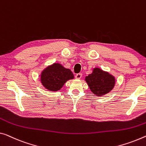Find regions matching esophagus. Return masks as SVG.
<instances>
[{
    "label": "esophagus",
    "instance_id": "1",
    "mask_svg": "<svg viewBox=\"0 0 146 146\" xmlns=\"http://www.w3.org/2000/svg\"><path fill=\"white\" fill-rule=\"evenodd\" d=\"M82 77V74H81V73L77 74L75 76V78H76V79H81Z\"/></svg>",
    "mask_w": 146,
    "mask_h": 146
}]
</instances>
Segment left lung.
Wrapping results in <instances>:
<instances>
[{"mask_svg": "<svg viewBox=\"0 0 146 146\" xmlns=\"http://www.w3.org/2000/svg\"><path fill=\"white\" fill-rule=\"evenodd\" d=\"M85 80L92 93L98 96L110 92L115 84L114 76L98 68H94L93 72L86 76Z\"/></svg>", "mask_w": 146, "mask_h": 146, "instance_id": "8db88e82", "label": "left lung"}]
</instances>
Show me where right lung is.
<instances>
[{
    "label": "right lung",
    "mask_w": 146,
    "mask_h": 146,
    "mask_svg": "<svg viewBox=\"0 0 146 146\" xmlns=\"http://www.w3.org/2000/svg\"><path fill=\"white\" fill-rule=\"evenodd\" d=\"M74 74L70 69L65 68L59 63H54L47 67L41 73V83L45 88L51 91H57Z\"/></svg>",
    "instance_id": "obj_1"
}]
</instances>
